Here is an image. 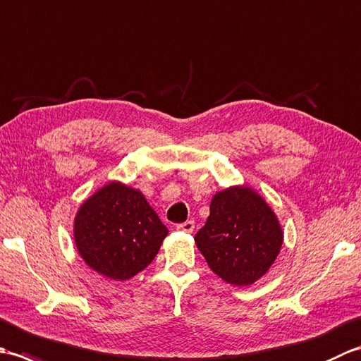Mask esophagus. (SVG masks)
I'll return each instance as SVG.
<instances>
[{
    "label": "esophagus",
    "mask_w": 361,
    "mask_h": 361,
    "mask_svg": "<svg viewBox=\"0 0 361 361\" xmlns=\"http://www.w3.org/2000/svg\"><path fill=\"white\" fill-rule=\"evenodd\" d=\"M194 228H195L194 220H188V221H185V224L176 225V229H178V231H185V233H192Z\"/></svg>",
    "instance_id": "esophagus-1"
}]
</instances>
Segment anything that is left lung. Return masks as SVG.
<instances>
[{
  "instance_id": "obj_1",
  "label": "left lung",
  "mask_w": 361,
  "mask_h": 361,
  "mask_svg": "<svg viewBox=\"0 0 361 361\" xmlns=\"http://www.w3.org/2000/svg\"><path fill=\"white\" fill-rule=\"evenodd\" d=\"M282 242L278 217L250 186H231L214 195L209 217L195 234L197 248L211 270L237 287L262 278Z\"/></svg>"
}]
</instances>
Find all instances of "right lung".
Here are the masks:
<instances>
[{
  "instance_id": "obj_1",
  "label": "right lung",
  "mask_w": 361,
  "mask_h": 361,
  "mask_svg": "<svg viewBox=\"0 0 361 361\" xmlns=\"http://www.w3.org/2000/svg\"><path fill=\"white\" fill-rule=\"evenodd\" d=\"M169 229L140 189L110 181L82 203L74 242L91 270L114 281L142 271L158 255Z\"/></svg>"
}]
</instances>
